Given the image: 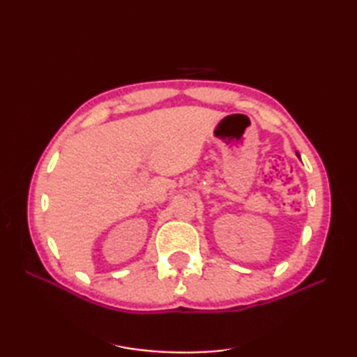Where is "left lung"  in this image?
<instances>
[{
    "label": "left lung",
    "mask_w": 357,
    "mask_h": 357,
    "mask_svg": "<svg viewBox=\"0 0 357 357\" xmlns=\"http://www.w3.org/2000/svg\"><path fill=\"white\" fill-rule=\"evenodd\" d=\"M296 155H298V156H299V153H296Z\"/></svg>",
    "instance_id": "1"
}]
</instances>
